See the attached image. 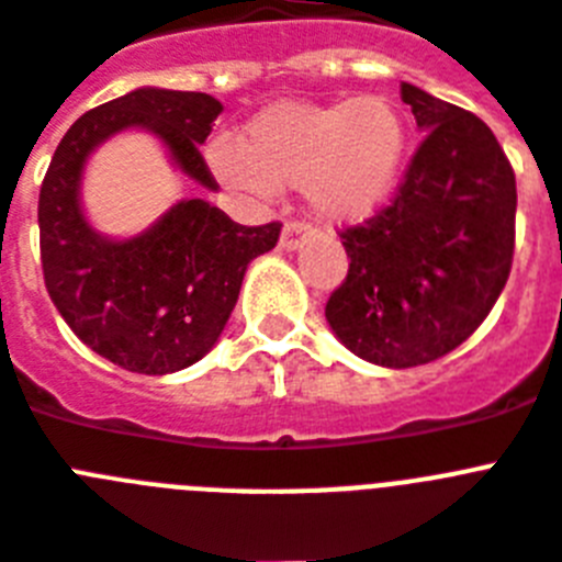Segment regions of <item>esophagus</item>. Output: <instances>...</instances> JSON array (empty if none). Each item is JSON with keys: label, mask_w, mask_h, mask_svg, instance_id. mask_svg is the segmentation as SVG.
Returning a JSON list of instances; mask_svg holds the SVG:
<instances>
[{"label": "esophagus", "mask_w": 562, "mask_h": 562, "mask_svg": "<svg viewBox=\"0 0 562 562\" xmlns=\"http://www.w3.org/2000/svg\"><path fill=\"white\" fill-rule=\"evenodd\" d=\"M305 237H308V225L300 223V220H289V223L282 225L280 245L285 248V251H294V248H300V245H303Z\"/></svg>", "instance_id": "1"}]
</instances>
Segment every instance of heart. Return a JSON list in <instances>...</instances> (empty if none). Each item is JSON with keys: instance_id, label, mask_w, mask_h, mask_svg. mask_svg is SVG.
<instances>
[{"instance_id": "1", "label": "heart", "mask_w": 562, "mask_h": 562, "mask_svg": "<svg viewBox=\"0 0 562 562\" xmlns=\"http://www.w3.org/2000/svg\"><path fill=\"white\" fill-rule=\"evenodd\" d=\"M405 145L403 113L385 97L282 102L259 113L243 143L216 139L209 162L223 182L257 196L303 186L323 220L351 223L389 200Z\"/></svg>"}]
</instances>
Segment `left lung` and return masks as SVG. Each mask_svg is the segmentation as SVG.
I'll return each instance as SVG.
<instances>
[{"label": "left lung", "mask_w": 562, "mask_h": 562, "mask_svg": "<svg viewBox=\"0 0 562 562\" xmlns=\"http://www.w3.org/2000/svg\"><path fill=\"white\" fill-rule=\"evenodd\" d=\"M423 143L389 205L339 231L348 277L325 303L339 342L385 369L440 360L477 331L514 259V168L471 111L400 85Z\"/></svg>", "instance_id": "obj_1"}]
</instances>
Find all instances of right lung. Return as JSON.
I'll list each match as a JSON object with an SVG mask.
<instances>
[{
  "label": "right lung",
  "mask_w": 562,
  "mask_h": 562,
  "mask_svg": "<svg viewBox=\"0 0 562 562\" xmlns=\"http://www.w3.org/2000/svg\"><path fill=\"white\" fill-rule=\"evenodd\" d=\"M223 105L209 93L136 88L82 113L40 191L45 289L70 331L134 374H173L214 348L237 305L245 268L280 239V223L239 225L205 200H182L134 239H108L79 209L85 159L125 128L157 134L173 162L216 188L200 145Z\"/></svg>",
  "instance_id": "1"
}]
</instances>
